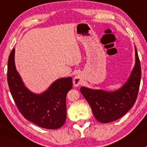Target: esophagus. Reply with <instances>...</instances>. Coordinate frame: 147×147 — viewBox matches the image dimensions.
I'll return each mask as SVG.
<instances>
[{"instance_id": "1", "label": "esophagus", "mask_w": 147, "mask_h": 147, "mask_svg": "<svg viewBox=\"0 0 147 147\" xmlns=\"http://www.w3.org/2000/svg\"><path fill=\"white\" fill-rule=\"evenodd\" d=\"M81 82H82V78H81V77H80V76L79 75V74L76 75V76L74 77V81H73L74 86L78 87L79 85H80V83H81Z\"/></svg>"}]
</instances>
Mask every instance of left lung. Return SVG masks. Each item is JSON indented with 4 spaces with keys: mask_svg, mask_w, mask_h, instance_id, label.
<instances>
[{
    "mask_svg": "<svg viewBox=\"0 0 147 147\" xmlns=\"http://www.w3.org/2000/svg\"><path fill=\"white\" fill-rule=\"evenodd\" d=\"M136 63L129 78L115 91L82 87L80 92L91 107L94 117L101 123H110L123 117L133 106L139 92L141 66L136 48Z\"/></svg>",
    "mask_w": 147,
    "mask_h": 147,
    "instance_id": "8db88e82",
    "label": "left lung"
}]
</instances>
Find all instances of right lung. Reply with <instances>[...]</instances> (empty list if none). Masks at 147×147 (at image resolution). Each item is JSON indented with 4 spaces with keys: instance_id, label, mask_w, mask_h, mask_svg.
I'll list each match as a JSON object with an SVG mask.
<instances>
[{
    "instance_id": "obj_1",
    "label": "right lung",
    "mask_w": 147,
    "mask_h": 147,
    "mask_svg": "<svg viewBox=\"0 0 147 147\" xmlns=\"http://www.w3.org/2000/svg\"><path fill=\"white\" fill-rule=\"evenodd\" d=\"M15 49L8 59L7 82L19 112L28 121L41 128L57 129L67 118L66 96L73 86L71 77L54 81L46 91L35 94L26 87L17 71L14 61Z\"/></svg>"
}]
</instances>
